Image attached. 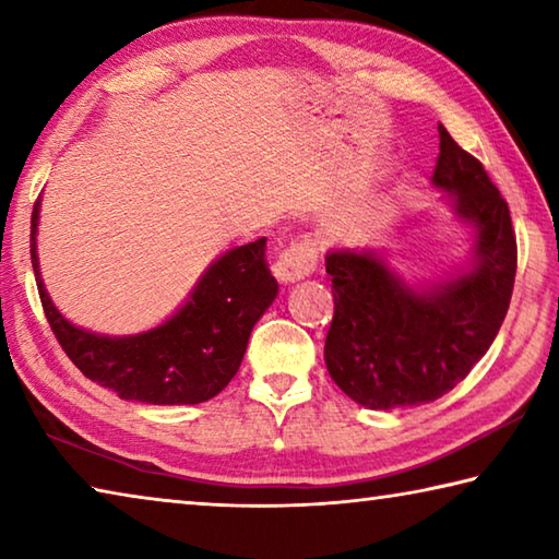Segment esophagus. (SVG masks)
I'll return each instance as SVG.
<instances>
[{
	"mask_svg": "<svg viewBox=\"0 0 559 559\" xmlns=\"http://www.w3.org/2000/svg\"><path fill=\"white\" fill-rule=\"evenodd\" d=\"M318 266V249L310 239L290 243L288 249L281 251V257L273 263V276L281 283H296L310 276Z\"/></svg>",
	"mask_w": 559,
	"mask_h": 559,
	"instance_id": "obj_1",
	"label": "esophagus"
}]
</instances>
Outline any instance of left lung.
Instances as JSON below:
<instances>
[{"instance_id":"8db88e82","label":"left lung","mask_w":559,"mask_h":559,"mask_svg":"<svg viewBox=\"0 0 559 559\" xmlns=\"http://www.w3.org/2000/svg\"><path fill=\"white\" fill-rule=\"evenodd\" d=\"M433 185L476 224V263L429 290H414L372 251H333L335 313L325 365L349 400L396 409L451 392L493 345L513 296L518 243L508 202L476 157L439 126Z\"/></svg>"}]
</instances>
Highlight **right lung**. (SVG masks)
<instances>
[{
  "label": "right lung",
  "instance_id": "obj_1",
  "mask_svg": "<svg viewBox=\"0 0 559 559\" xmlns=\"http://www.w3.org/2000/svg\"><path fill=\"white\" fill-rule=\"evenodd\" d=\"M39 200L32 212V266L56 340L71 362L120 400L145 404H200L219 394L249 345L257 320L278 293L266 269V239L226 251L197 283L177 316L143 335L106 337L71 325L46 296L36 259Z\"/></svg>",
  "mask_w": 559,
  "mask_h": 559
}]
</instances>
